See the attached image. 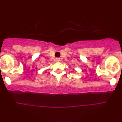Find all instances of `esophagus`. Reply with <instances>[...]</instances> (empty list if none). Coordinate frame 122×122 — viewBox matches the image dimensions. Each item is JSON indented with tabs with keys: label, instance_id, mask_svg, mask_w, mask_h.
<instances>
[{
	"label": "esophagus",
	"instance_id": "34e87169",
	"mask_svg": "<svg viewBox=\"0 0 122 122\" xmlns=\"http://www.w3.org/2000/svg\"><path fill=\"white\" fill-rule=\"evenodd\" d=\"M56 61H57V62H58V61H60V59L59 58H57L56 59Z\"/></svg>",
	"mask_w": 122,
	"mask_h": 122
}]
</instances>
